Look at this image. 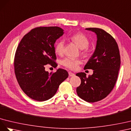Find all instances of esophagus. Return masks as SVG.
I'll list each match as a JSON object with an SVG mask.
<instances>
[{"mask_svg": "<svg viewBox=\"0 0 131 131\" xmlns=\"http://www.w3.org/2000/svg\"><path fill=\"white\" fill-rule=\"evenodd\" d=\"M69 75L70 77H73V76H74V75H75V74H74L73 73H72V72H69Z\"/></svg>", "mask_w": 131, "mask_h": 131, "instance_id": "34e87169", "label": "esophagus"}]
</instances>
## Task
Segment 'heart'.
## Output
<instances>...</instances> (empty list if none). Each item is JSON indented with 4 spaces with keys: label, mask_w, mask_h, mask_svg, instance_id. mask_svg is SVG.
Wrapping results in <instances>:
<instances>
[{
    "label": "heart",
    "mask_w": 131,
    "mask_h": 131,
    "mask_svg": "<svg viewBox=\"0 0 131 131\" xmlns=\"http://www.w3.org/2000/svg\"><path fill=\"white\" fill-rule=\"evenodd\" d=\"M70 39L73 43H75L81 49H85L89 46V40L82 33H76L70 37ZM64 50V42L59 40L56 43L55 46V53L59 55H62ZM82 54H86V51H82ZM81 63L80 59H74L71 58H65L61 61L62 65L71 70H75L78 68V66Z\"/></svg>",
    "instance_id": "obj_1"
}]
</instances>
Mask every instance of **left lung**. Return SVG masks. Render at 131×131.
Here are the masks:
<instances>
[{
  "mask_svg": "<svg viewBox=\"0 0 131 131\" xmlns=\"http://www.w3.org/2000/svg\"><path fill=\"white\" fill-rule=\"evenodd\" d=\"M85 29L94 32L97 38L94 52L84 68L93 70V73L88 77L84 72L76 74L81 80L76 92L81 99L94 103L105 98L114 88L120 67V55L116 42L109 33L98 28Z\"/></svg>",
  "mask_w": 131,
  "mask_h": 131,
  "instance_id": "left-lung-1",
  "label": "left lung"
}]
</instances>
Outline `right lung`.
<instances>
[{
	"label": "right lung",
	"instance_id": "add662e5",
	"mask_svg": "<svg viewBox=\"0 0 131 131\" xmlns=\"http://www.w3.org/2000/svg\"><path fill=\"white\" fill-rule=\"evenodd\" d=\"M63 33L59 27H37L25 35L18 44L15 73L22 90L32 99L43 102L50 99L69 76L65 70L59 69L52 73L44 67L48 63L56 66L54 44Z\"/></svg>",
	"mask_w": 131,
	"mask_h": 131
}]
</instances>
